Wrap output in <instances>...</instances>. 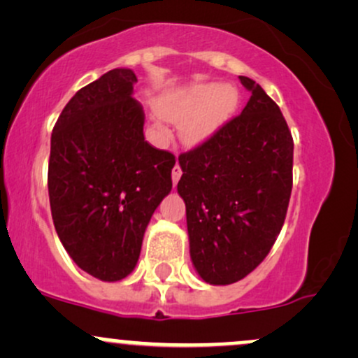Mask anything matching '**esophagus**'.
Instances as JSON below:
<instances>
[{
    "mask_svg": "<svg viewBox=\"0 0 358 358\" xmlns=\"http://www.w3.org/2000/svg\"><path fill=\"white\" fill-rule=\"evenodd\" d=\"M180 176H182V168H180L178 162H176V165L173 166V171H171V178H173V185L178 183Z\"/></svg>",
    "mask_w": 358,
    "mask_h": 358,
    "instance_id": "obj_1",
    "label": "esophagus"
}]
</instances>
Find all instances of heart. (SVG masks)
Listing matches in <instances>:
<instances>
[{
    "label": "heart",
    "mask_w": 358,
    "mask_h": 358,
    "mask_svg": "<svg viewBox=\"0 0 358 358\" xmlns=\"http://www.w3.org/2000/svg\"><path fill=\"white\" fill-rule=\"evenodd\" d=\"M239 104L234 87L225 84H193L173 90L162 101V114L182 126V136L190 145L203 141L232 116Z\"/></svg>",
    "instance_id": "1"
}]
</instances>
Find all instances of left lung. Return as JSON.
<instances>
[{"instance_id": "left-lung-1", "label": "left lung", "mask_w": 358, "mask_h": 358, "mask_svg": "<svg viewBox=\"0 0 358 358\" xmlns=\"http://www.w3.org/2000/svg\"><path fill=\"white\" fill-rule=\"evenodd\" d=\"M242 113L178 156L190 257L208 285L241 281L264 261L281 232L293 187V138L261 85Z\"/></svg>"}]
</instances>
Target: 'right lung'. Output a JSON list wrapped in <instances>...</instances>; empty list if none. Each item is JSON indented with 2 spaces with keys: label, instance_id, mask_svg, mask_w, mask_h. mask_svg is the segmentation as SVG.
<instances>
[{
  "label": "right lung",
  "instance_id": "obj_1",
  "mask_svg": "<svg viewBox=\"0 0 358 358\" xmlns=\"http://www.w3.org/2000/svg\"><path fill=\"white\" fill-rule=\"evenodd\" d=\"M131 69H113L67 102L52 131L48 196L59 239L82 271L121 281L171 192L175 156L145 141Z\"/></svg>",
  "mask_w": 358,
  "mask_h": 358
}]
</instances>
